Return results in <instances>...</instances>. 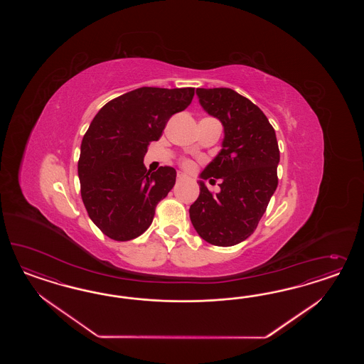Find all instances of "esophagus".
Masks as SVG:
<instances>
[{
  "mask_svg": "<svg viewBox=\"0 0 364 364\" xmlns=\"http://www.w3.org/2000/svg\"><path fill=\"white\" fill-rule=\"evenodd\" d=\"M184 180H187V176H186L184 173L178 172V173H177V183H180V181H184Z\"/></svg>",
  "mask_w": 364,
  "mask_h": 364,
  "instance_id": "1",
  "label": "esophagus"
}]
</instances>
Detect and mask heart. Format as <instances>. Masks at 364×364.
Wrapping results in <instances>:
<instances>
[{
    "label": "heart",
    "instance_id": "obj_1",
    "mask_svg": "<svg viewBox=\"0 0 364 364\" xmlns=\"http://www.w3.org/2000/svg\"><path fill=\"white\" fill-rule=\"evenodd\" d=\"M181 166H183L184 169L189 171V169L193 168V163H192L191 160H188V159H184V160H181Z\"/></svg>",
    "mask_w": 364,
    "mask_h": 364
}]
</instances>
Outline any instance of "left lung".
I'll use <instances>...</instances> for the list:
<instances>
[{
	"instance_id": "1",
	"label": "left lung",
	"mask_w": 364,
	"mask_h": 364,
	"mask_svg": "<svg viewBox=\"0 0 364 364\" xmlns=\"http://www.w3.org/2000/svg\"><path fill=\"white\" fill-rule=\"evenodd\" d=\"M200 104L224 125L220 154L203 171L213 193L198 181L189 216L198 235L218 247L239 244L254 233L277 188L280 160L275 129L251 100L230 88L196 89Z\"/></svg>"
}]
</instances>
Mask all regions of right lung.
Returning <instances> with one entry per match:
<instances>
[{
    "instance_id": "obj_1",
    "label": "right lung",
    "mask_w": 364,
    "mask_h": 364,
    "mask_svg": "<svg viewBox=\"0 0 364 364\" xmlns=\"http://www.w3.org/2000/svg\"><path fill=\"white\" fill-rule=\"evenodd\" d=\"M193 96L195 88L134 89L110 100L90 122L78 159L80 191L89 218L112 240L146 231L156 205L175 186V168L149 172L143 159Z\"/></svg>"
}]
</instances>
